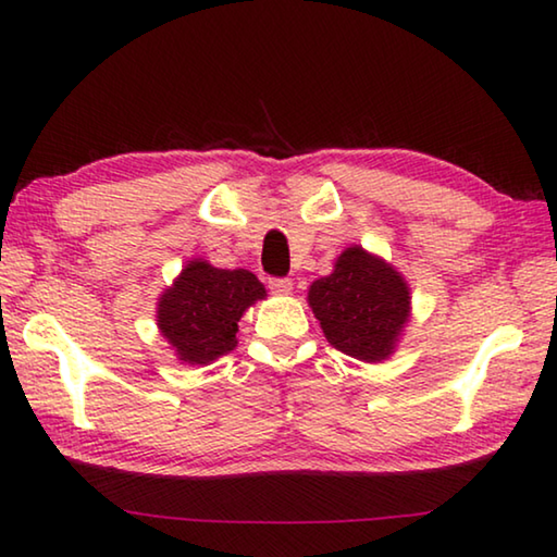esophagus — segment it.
Here are the masks:
<instances>
[{"mask_svg": "<svg viewBox=\"0 0 557 557\" xmlns=\"http://www.w3.org/2000/svg\"><path fill=\"white\" fill-rule=\"evenodd\" d=\"M268 287L272 292H277V295H287V292L292 289V280L289 277H270Z\"/></svg>", "mask_w": 557, "mask_h": 557, "instance_id": "1", "label": "esophagus"}]
</instances>
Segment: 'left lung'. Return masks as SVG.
Returning <instances> with one entry per match:
<instances>
[{
	"label": "left lung",
	"instance_id": "left-lung-1",
	"mask_svg": "<svg viewBox=\"0 0 557 557\" xmlns=\"http://www.w3.org/2000/svg\"><path fill=\"white\" fill-rule=\"evenodd\" d=\"M309 307L329 344L361 361H383L410 312L403 277L363 248H346L332 275L309 287Z\"/></svg>",
	"mask_w": 557,
	"mask_h": 557
}]
</instances>
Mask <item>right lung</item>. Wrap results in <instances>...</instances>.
I'll list each match as a JSON object with an SVG mask.
<instances>
[{"mask_svg":"<svg viewBox=\"0 0 557 557\" xmlns=\"http://www.w3.org/2000/svg\"><path fill=\"white\" fill-rule=\"evenodd\" d=\"M262 297L265 287L252 272L191 260L159 299L157 322L182 361L209 363L233 351L243 312Z\"/></svg>","mask_w":557,"mask_h":557,"instance_id":"obj_1","label":"right lung"}]
</instances>
